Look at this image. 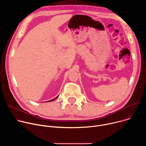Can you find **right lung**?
<instances>
[{"label": "right lung", "instance_id": "1", "mask_svg": "<svg viewBox=\"0 0 146 146\" xmlns=\"http://www.w3.org/2000/svg\"><path fill=\"white\" fill-rule=\"evenodd\" d=\"M58 96H57V97H56V98H54V99H52V100H49V101H47V102H51V101H52V100H55V99H56V98H58Z\"/></svg>", "mask_w": 146, "mask_h": 146}]
</instances>
